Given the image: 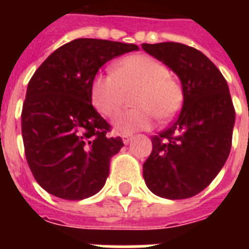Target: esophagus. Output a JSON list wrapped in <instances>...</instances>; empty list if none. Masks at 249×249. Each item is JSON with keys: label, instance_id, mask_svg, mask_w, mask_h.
Segmentation results:
<instances>
[{"label": "esophagus", "instance_id": "obj_1", "mask_svg": "<svg viewBox=\"0 0 249 249\" xmlns=\"http://www.w3.org/2000/svg\"><path fill=\"white\" fill-rule=\"evenodd\" d=\"M121 138H123V142H124L125 144H128L129 142L133 140V136L132 134H123V136H121Z\"/></svg>", "mask_w": 249, "mask_h": 249}]
</instances>
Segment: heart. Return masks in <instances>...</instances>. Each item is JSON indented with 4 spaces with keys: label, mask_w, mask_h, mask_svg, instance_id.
Listing matches in <instances>:
<instances>
[{
    "label": "heart",
    "mask_w": 249,
    "mask_h": 249,
    "mask_svg": "<svg viewBox=\"0 0 249 249\" xmlns=\"http://www.w3.org/2000/svg\"><path fill=\"white\" fill-rule=\"evenodd\" d=\"M169 73V68L154 56H125L113 66L112 73H101L91 80L90 99L101 115L112 117L120 108L125 91L136 90L133 94L136 107L117 113L112 121L113 128L119 133L148 129L156 117L169 121L183 107V86Z\"/></svg>",
    "instance_id": "obj_1"
}]
</instances>
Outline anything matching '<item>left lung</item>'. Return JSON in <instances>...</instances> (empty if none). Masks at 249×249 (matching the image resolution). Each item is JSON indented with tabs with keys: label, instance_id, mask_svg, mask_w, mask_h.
Segmentation results:
<instances>
[{
	"label": "left lung",
	"instance_id": "8db88e82",
	"mask_svg": "<svg viewBox=\"0 0 249 249\" xmlns=\"http://www.w3.org/2000/svg\"><path fill=\"white\" fill-rule=\"evenodd\" d=\"M142 49L181 79L185 103L177 120L152 136L143 164L146 185L158 196L186 199L214 179L231 150L235 108L220 70L195 48L179 42L142 44Z\"/></svg>",
	"mask_w": 249,
	"mask_h": 249
}]
</instances>
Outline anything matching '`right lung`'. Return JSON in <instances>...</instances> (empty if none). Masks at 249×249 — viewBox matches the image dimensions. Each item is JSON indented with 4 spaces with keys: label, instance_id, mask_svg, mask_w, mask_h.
<instances>
[{
    "label": "right lung",
    "instance_id": "1",
    "mask_svg": "<svg viewBox=\"0 0 249 249\" xmlns=\"http://www.w3.org/2000/svg\"><path fill=\"white\" fill-rule=\"evenodd\" d=\"M134 44L76 38L58 48L28 83L21 136L37 183L54 196L81 200L105 186L109 161L124 146L94 108L90 84L99 68Z\"/></svg>",
    "mask_w": 249,
    "mask_h": 249
}]
</instances>
